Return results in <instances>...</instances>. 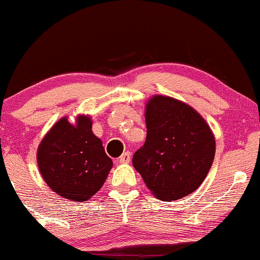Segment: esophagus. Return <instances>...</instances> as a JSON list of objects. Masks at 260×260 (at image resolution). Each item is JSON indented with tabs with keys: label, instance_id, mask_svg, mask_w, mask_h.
Listing matches in <instances>:
<instances>
[{
	"label": "esophagus",
	"instance_id": "34e87169",
	"mask_svg": "<svg viewBox=\"0 0 260 260\" xmlns=\"http://www.w3.org/2000/svg\"><path fill=\"white\" fill-rule=\"evenodd\" d=\"M118 161L121 162V164H128V162L131 161V153L125 152L122 154V155L118 158Z\"/></svg>",
	"mask_w": 260,
	"mask_h": 260
}]
</instances>
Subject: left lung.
I'll use <instances>...</instances> for the list:
<instances>
[{
    "label": "left lung",
    "mask_w": 260,
    "mask_h": 260,
    "mask_svg": "<svg viewBox=\"0 0 260 260\" xmlns=\"http://www.w3.org/2000/svg\"><path fill=\"white\" fill-rule=\"evenodd\" d=\"M147 139L133 155V167L156 199L190 195L209 174L216 141L195 108L170 96L154 95L145 104Z\"/></svg>",
    "instance_id": "left-lung-1"
}]
</instances>
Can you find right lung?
Returning a JSON list of instances; mask_svg holds the SVG:
<instances>
[{
	"mask_svg": "<svg viewBox=\"0 0 260 260\" xmlns=\"http://www.w3.org/2000/svg\"><path fill=\"white\" fill-rule=\"evenodd\" d=\"M37 162L48 186L76 202L92 198L113 165L86 115L76 116L75 123H70L68 116L54 123L38 145Z\"/></svg>",
	"mask_w": 260,
	"mask_h": 260,
	"instance_id": "obj_1",
	"label": "right lung"
}]
</instances>
